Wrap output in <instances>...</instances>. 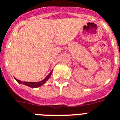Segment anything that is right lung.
Wrapping results in <instances>:
<instances>
[{
  "label": "right lung",
  "instance_id": "obj_1",
  "mask_svg": "<svg viewBox=\"0 0 120 120\" xmlns=\"http://www.w3.org/2000/svg\"><path fill=\"white\" fill-rule=\"evenodd\" d=\"M52 71H51L50 73L48 75L45 77V78L42 81H40V82H22V81L19 80H18L17 78H15V80L17 81V82L20 84H23V85H25V86H28V87H31V88H37V87H39L40 86H42V85H44L46 82H47L48 80H49V78L51 77V74H52Z\"/></svg>",
  "mask_w": 120,
  "mask_h": 120
}]
</instances>
